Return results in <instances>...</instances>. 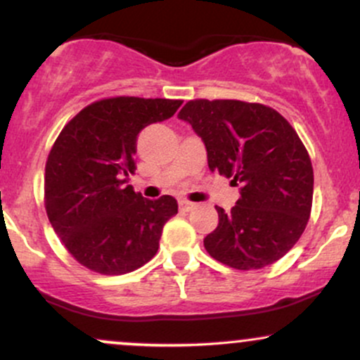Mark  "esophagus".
Instances as JSON below:
<instances>
[{"instance_id": "1", "label": "esophagus", "mask_w": 360, "mask_h": 360, "mask_svg": "<svg viewBox=\"0 0 360 360\" xmlns=\"http://www.w3.org/2000/svg\"><path fill=\"white\" fill-rule=\"evenodd\" d=\"M179 208L183 210V212H189V210L194 208V203H191V201H188V200H181Z\"/></svg>"}]
</instances>
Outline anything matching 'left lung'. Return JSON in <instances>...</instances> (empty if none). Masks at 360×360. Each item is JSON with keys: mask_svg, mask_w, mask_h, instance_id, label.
<instances>
[{"mask_svg": "<svg viewBox=\"0 0 360 360\" xmlns=\"http://www.w3.org/2000/svg\"><path fill=\"white\" fill-rule=\"evenodd\" d=\"M179 118L205 142L210 171L240 186L229 213L217 206L206 252L238 271L279 260L300 240L313 203L311 160L295 128L269 106L238 100H191Z\"/></svg>", "mask_w": 360, "mask_h": 360, "instance_id": "obj_1", "label": "left lung"}]
</instances>
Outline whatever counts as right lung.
<instances>
[{
	"instance_id": "right-lung-1",
	"label": "right lung",
	"mask_w": 360,
	"mask_h": 360,
	"mask_svg": "<svg viewBox=\"0 0 360 360\" xmlns=\"http://www.w3.org/2000/svg\"><path fill=\"white\" fill-rule=\"evenodd\" d=\"M181 105L166 98H105L62 128L45 164V212L81 266L120 276L157 254L177 201L167 194L146 200L127 183L140 131L171 118Z\"/></svg>"
}]
</instances>
